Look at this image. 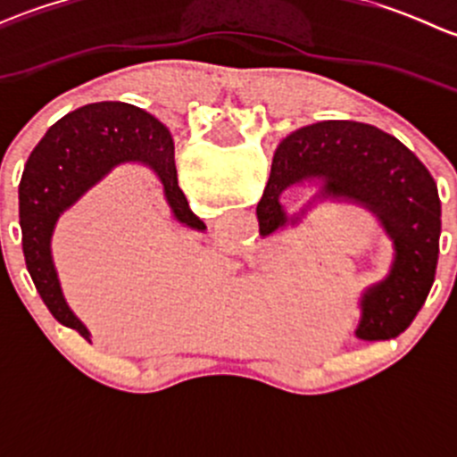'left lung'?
I'll use <instances>...</instances> for the list:
<instances>
[{
	"instance_id": "8db88e82",
	"label": "left lung",
	"mask_w": 457,
	"mask_h": 457,
	"mask_svg": "<svg viewBox=\"0 0 457 457\" xmlns=\"http://www.w3.org/2000/svg\"><path fill=\"white\" fill-rule=\"evenodd\" d=\"M320 181L318 199L361 203L378 216L394 241V265L382 283L362 296L361 340L403 334L425 305L440 254L442 205L422 161L395 137L358 121H320L280 141L270 181L258 201L262 237L289 220L280 195L301 183Z\"/></svg>"
}]
</instances>
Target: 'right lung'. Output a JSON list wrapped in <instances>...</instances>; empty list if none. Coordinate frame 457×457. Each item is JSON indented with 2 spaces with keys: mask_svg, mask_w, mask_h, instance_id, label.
<instances>
[{
  "mask_svg": "<svg viewBox=\"0 0 457 457\" xmlns=\"http://www.w3.org/2000/svg\"><path fill=\"white\" fill-rule=\"evenodd\" d=\"M123 161L150 165L163 181L174 216L205 229L179 187L170 130L150 112L121 101L90 104L59 119L32 150L20 183L21 247L32 283L50 314L87 340V329L63 301L50 237L59 214Z\"/></svg>",
  "mask_w": 457,
  "mask_h": 457,
  "instance_id": "obj_1",
  "label": "right lung"
}]
</instances>
